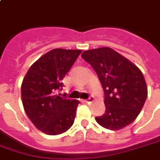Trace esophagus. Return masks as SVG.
Here are the masks:
<instances>
[{"label": "esophagus", "instance_id": "esophagus-1", "mask_svg": "<svg viewBox=\"0 0 160 160\" xmlns=\"http://www.w3.org/2000/svg\"><path fill=\"white\" fill-rule=\"evenodd\" d=\"M93 100H94V99H93L92 97H90L89 99H86V100H84V101H85L87 104H92V102H93Z\"/></svg>", "mask_w": 160, "mask_h": 160}]
</instances>
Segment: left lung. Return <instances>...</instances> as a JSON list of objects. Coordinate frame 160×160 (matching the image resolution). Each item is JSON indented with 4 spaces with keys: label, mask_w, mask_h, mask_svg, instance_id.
<instances>
[{
    "label": "left lung",
    "mask_w": 160,
    "mask_h": 160,
    "mask_svg": "<svg viewBox=\"0 0 160 160\" xmlns=\"http://www.w3.org/2000/svg\"><path fill=\"white\" fill-rule=\"evenodd\" d=\"M81 57L94 69L105 93L106 112L96 121L110 130L122 129L134 121L147 97L139 68L110 48L88 50Z\"/></svg>",
    "instance_id": "8db88e82"
}]
</instances>
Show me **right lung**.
I'll return each mask as SVG.
<instances>
[{"label": "right lung", "instance_id": "1", "mask_svg": "<svg viewBox=\"0 0 160 160\" xmlns=\"http://www.w3.org/2000/svg\"><path fill=\"white\" fill-rule=\"evenodd\" d=\"M81 52L53 49L35 61L23 79L22 99L24 110L33 125L46 134L63 133L74 122L80 101L54 93L56 90H62L61 80Z\"/></svg>", "mask_w": 160, "mask_h": 160}]
</instances>
